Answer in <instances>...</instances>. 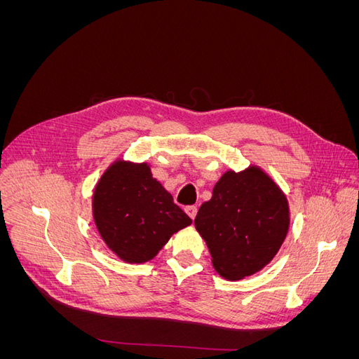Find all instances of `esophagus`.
Wrapping results in <instances>:
<instances>
[{
    "mask_svg": "<svg viewBox=\"0 0 359 359\" xmlns=\"http://www.w3.org/2000/svg\"><path fill=\"white\" fill-rule=\"evenodd\" d=\"M186 212L190 215V219L193 220L194 217H196V214H198V206H194V205L187 206V208H186Z\"/></svg>",
    "mask_w": 359,
    "mask_h": 359,
    "instance_id": "34e87169",
    "label": "esophagus"
}]
</instances>
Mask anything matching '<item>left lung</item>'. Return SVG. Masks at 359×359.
Listing matches in <instances>:
<instances>
[{"mask_svg": "<svg viewBox=\"0 0 359 359\" xmlns=\"http://www.w3.org/2000/svg\"><path fill=\"white\" fill-rule=\"evenodd\" d=\"M194 226L206 241L217 273L241 280L268 265L289 229L287 199L256 166L226 172L211 201L202 203Z\"/></svg>", "mask_w": 359, "mask_h": 359, "instance_id": "left-lung-1", "label": "left lung"}]
</instances>
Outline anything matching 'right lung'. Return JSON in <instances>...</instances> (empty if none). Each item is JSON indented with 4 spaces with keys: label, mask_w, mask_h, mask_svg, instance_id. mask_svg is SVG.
<instances>
[{
    "label": "right lung",
    "mask_w": 359,
    "mask_h": 359,
    "mask_svg": "<svg viewBox=\"0 0 359 359\" xmlns=\"http://www.w3.org/2000/svg\"><path fill=\"white\" fill-rule=\"evenodd\" d=\"M93 215L106 245L128 264L148 262L173 233L191 224L147 163L123 160L95 186Z\"/></svg>",
    "instance_id": "add662e5"
}]
</instances>
